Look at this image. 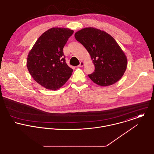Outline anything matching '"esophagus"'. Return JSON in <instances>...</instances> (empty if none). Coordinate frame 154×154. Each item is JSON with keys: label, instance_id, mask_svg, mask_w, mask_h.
I'll return each mask as SVG.
<instances>
[{"label": "esophagus", "instance_id": "34e87169", "mask_svg": "<svg viewBox=\"0 0 154 154\" xmlns=\"http://www.w3.org/2000/svg\"><path fill=\"white\" fill-rule=\"evenodd\" d=\"M84 64H85V63H84L83 61H81V62L80 63V64L78 66V67H83Z\"/></svg>", "mask_w": 154, "mask_h": 154}]
</instances>
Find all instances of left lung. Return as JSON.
<instances>
[{
	"mask_svg": "<svg viewBox=\"0 0 154 154\" xmlns=\"http://www.w3.org/2000/svg\"><path fill=\"white\" fill-rule=\"evenodd\" d=\"M75 38L88 52L94 64V72L88 75L94 83L106 86L121 79L127 68V59L110 35L96 28L87 27L77 32Z\"/></svg>",
	"mask_w": 154,
	"mask_h": 154,
	"instance_id": "left-lung-1",
	"label": "left lung"
}]
</instances>
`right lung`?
Returning a JSON list of instances; mask_svg holds the SVG:
<instances>
[{"label": "right lung", "instance_id": "add662e5", "mask_svg": "<svg viewBox=\"0 0 154 154\" xmlns=\"http://www.w3.org/2000/svg\"><path fill=\"white\" fill-rule=\"evenodd\" d=\"M73 33L67 28L50 29L39 37L29 53V72L48 90L60 88L72 75L73 70L65 61L63 48Z\"/></svg>", "mask_w": 154, "mask_h": 154}]
</instances>
